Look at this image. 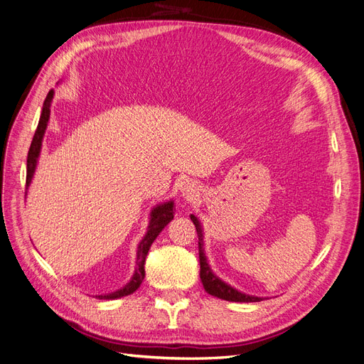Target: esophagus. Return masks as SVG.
<instances>
[{
	"label": "esophagus",
	"instance_id": "obj_1",
	"mask_svg": "<svg viewBox=\"0 0 364 364\" xmlns=\"http://www.w3.org/2000/svg\"><path fill=\"white\" fill-rule=\"evenodd\" d=\"M181 195L183 198L186 199H193L198 193H199V187L196 186L195 181L192 180H186L183 184H181Z\"/></svg>",
	"mask_w": 364,
	"mask_h": 364
}]
</instances>
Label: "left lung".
Segmentation results:
<instances>
[{
  "instance_id": "8db88e82",
  "label": "left lung",
  "mask_w": 364,
  "mask_h": 364,
  "mask_svg": "<svg viewBox=\"0 0 364 364\" xmlns=\"http://www.w3.org/2000/svg\"><path fill=\"white\" fill-rule=\"evenodd\" d=\"M191 219L196 228L198 232V245H199V264H200V280H203V285L205 291L210 295H214V297L226 300V301H240V303H250V301H261V297H253V295H247L237 291L231 285L225 284L223 280H220L216 274L211 272V268L207 262V257L204 253V231L203 226H200L199 219L195 216V214H191Z\"/></svg>"
}]
</instances>
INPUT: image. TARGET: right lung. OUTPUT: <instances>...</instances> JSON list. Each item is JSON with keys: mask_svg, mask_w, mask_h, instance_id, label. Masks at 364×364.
Returning a JSON list of instances; mask_svg holds the SVG:
<instances>
[{"mask_svg": "<svg viewBox=\"0 0 364 364\" xmlns=\"http://www.w3.org/2000/svg\"><path fill=\"white\" fill-rule=\"evenodd\" d=\"M53 99V90H50L48 92V96L45 99L43 107H42V115H40L38 119V126L36 129V133L33 136V142L30 146V151H28V159H26V189H28V186L31 184L33 180V175L37 166V160L40 156V150H42V141L45 136V130L48 127V121H49V115H50V103ZM26 193V192H25ZM173 200H168V203L160 204L157 207L153 208L151 211V218H150V225H148V230L145 237L141 240V243L138 246V252H136V267H134V273L133 277L130 279V282L127 285H124L121 289L111 292V294H105V295H96L97 299L100 300H115V299H121V297H126V295L133 294L136 291L142 280L145 277V258H146V253L150 250L153 241L157 238V235L161 232V230L173 219Z\"/></svg>", "mask_w": 364, "mask_h": 364, "instance_id": "add662e5", "label": "right lung"}]
</instances>
